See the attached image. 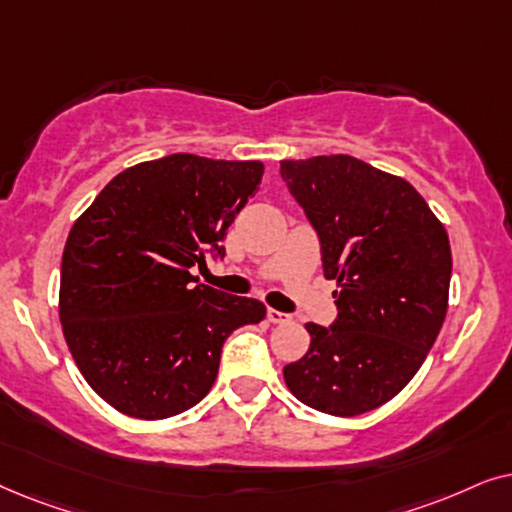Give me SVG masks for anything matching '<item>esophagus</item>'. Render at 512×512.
<instances>
[{"mask_svg": "<svg viewBox=\"0 0 512 512\" xmlns=\"http://www.w3.org/2000/svg\"><path fill=\"white\" fill-rule=\"evenodd\" d=\"M267 318H269V323H290V316L288 313H283V311H276V309H269L267 311Z\"/></svg>", "mask_w": 512, "mask_h": 512, "instance_id": "1", "label": "esophagus"}]
</instances>
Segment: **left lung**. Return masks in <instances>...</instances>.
I'll return each mask as SVG.
<instances>
[{"label":"left lung","mask_w":512,"mask_h":512,"mask_svg":"<svg viewBox=\"0 0 512 512\" xmlns=\"http://www.w3.org/2000/svg\"><path fill=\"white\" fill-rule=\"evenodd\" d=\"M318 231L337 320L306 323L309 351L283 367L297 400L332 417L388 403L424 363L447 316V231L403 177L349 154L281 161Z\"/></svg>","instance_id":"1"}]
</instances>
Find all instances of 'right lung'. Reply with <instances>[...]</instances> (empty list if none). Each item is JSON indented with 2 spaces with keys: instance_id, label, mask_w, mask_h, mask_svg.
Here are the masks:
<instances>
[{
  "instance_id": "obj_1",
  "label": "right lung",
  "mask_w": 512,
  "mask_h": 512,
  "mask_svg": "<svg viewBox=\"0 0 512 512\" xmlns=\"http://www.w3.org/2000/svg\"><path fill=\"white\" fill-rule=\"evenodd\" d=\"M262 161L170 154L114 177L74 222L58 311L88 386L135 419H168L213 388L222 344L267 306L194 285L260 189Z\"/></svg>"
}]
</instances>
